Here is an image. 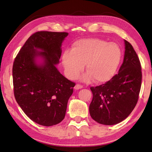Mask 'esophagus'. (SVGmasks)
Listing matches in <instances>:
<instances>
[{"mask_svg":"<svg viewBox=\"0 0 152 152\" xmlns=\"http://www.w3.org/2000/svg\"><path fill=\"white\" fill-rule=\"evenodd\" d=\"M83 88V86L82 85H81V84H76L75 85V90H79V89H81V88Z\"/></svg>","mask_w":152,"mask_h":152,"instance_id":"esophagus-1","label":"esophagus"}]
</instances>
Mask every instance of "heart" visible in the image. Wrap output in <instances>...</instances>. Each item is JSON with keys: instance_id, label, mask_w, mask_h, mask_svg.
<instances>
[{"instance_id": "heart-1", "label": "heart", "mask_w": 152, "mask_h": 152, "mask_svg": "<svg viewBox=\"0 0 152 152\" xmlns=\"http://www.w3.org/2000/svg\"><path fill=\"white\" fill-rule=\"evenodd\" d=\"M121 58L122 50L117 43L96 38L84 39L75 41L71 51L64 52L62 64L69 79H75L86 64L87 72L83 80L104 84L115 75Z\"/></svg>"}]
</instances>
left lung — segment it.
<instances>
[{"mask_svg": "<svg viewBox=\"0 0 152 152\" xmlns=\"http://www.w3.org/2000/svg\"><path fill=\"white\" fill-rule=\"evenodd\" d=\"M125 51L119 72L105 84L91 87V118L99 124L113 125L126 119L136 107L140 93L142 71L132 44L124 40Z\"/></svg>", "mask_w": 152, "mask_h": 152, "instance_id": "1", "label": "left lung"}]
</instances>
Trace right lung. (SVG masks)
I'll return each mask as SVG.
<instances>
[{
  "mask_svg": "<svg viewBox=\"0 0 152 152\" xmlns=\"http://www.w3.org/2000/svg\"><path fill=\"white\" fill-rule=\"evenodd\" d=\"M67 32L41 31L29 37L16 55L12 68L14 97L32 121L50 126L66 115L68 99L75 83L59 72L56 65ZM43 59L36 63V58Z\"/></svg>",
  "mask_w": 152,
  "mask_h": 152,
  "instance_id": "add662e5",
  "label": "right lung"
}]
</instances>
